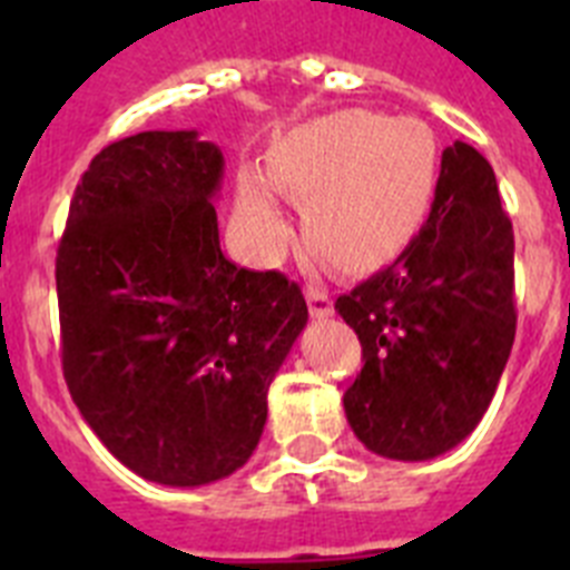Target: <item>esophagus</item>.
<instances>
[{"label":"esophagus","mask_w":570,"mask_h":570,"mask_svg":"<svg viewBox=\"0 0 570 570\" xmlns=\"http://www.w3.org/2000/svg\"><path fill=\"white\" fill-rule=\"evenodd\" d=\"M305 296H308L311 314H314L316 320H325V316L334 314V305H331V296L325 294V291L308 288V291H305Z\"/></svg>","instance_id":"1"}]
</instances>
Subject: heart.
Segmentation results:
<instances>
[{
	"label": "heart",
	"mask_w": 570,
	"mask_h": 570,
	"mask_svg": "<svg viewBox=\"0 0 570 570\" xmlns=\"http://www.w3.org/2000/svg\"><path fill=\"white\" fill-rule=\"evenodd\" d=\"M436 183L431 128L371 110H340L308 125L274 170L276 188L308 205L311 245L342 271L376 268L402 254L434 205ZM236 205L256 245L279 248L288 223L262 176H242Z\"/></svg>",
	"instance_id": "obj_1"
}]
</instances>
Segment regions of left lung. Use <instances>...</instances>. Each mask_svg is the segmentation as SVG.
I'll return each instance as SVG.
<instances>
[{
  "instance_id": "8db88e82",
  "label": "left lung",
  "mask_w": 570,
  "mask_h": 570,
  "mask_svg": "<svg viewBox=\"0 0 570 570\" xmlns=\"http://www.w3.org/2000/svg\"><path fill=\"white\" fill-rule=\"evenodd\" d=\"M334 308L362 342L342 405L367 451L425 462L480 425L517 334L513 230L480 150L445 148L428 223Z\"/></svg>"
}]
</instances>
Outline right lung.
Returning a JSON list of instances; mask_svg holds the SVG:
<instances>
[{
  "mask_svg": "<svg viewBox=\"0 0 570 570\" xmlns=\"http://www.w3.org/2000/svg\"><path fill=\"white\" fill-rule=\"evenodd\" d=\"M219 145L145 130L94 156L57 254L62 371L90 431L142 480L239 471L308 322L299 285L219 248Z\"/></svg>",
  "mask_w": 570,
  "mask_h": 570,
  "instance_id": "add662e5",
  "label": "right lung"
}]
</instances>
